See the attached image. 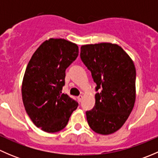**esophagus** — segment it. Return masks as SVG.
<instances>
[{
	"label": "esophagus",
	"mask_w": 158,
	"mask_h": 158,
	"mask_svg": "<svg viewBox=\"0 0 158 158\" xmlns=\"http://www.w3.org/2000/svg\"><path fill=\"white\" fill-rule=\"evenodd\" d=\"M77 98H78V100H79V102H82V95H79Z\"/></svg>",
	"instance_id": "esophagus-1"
}]
</instances>
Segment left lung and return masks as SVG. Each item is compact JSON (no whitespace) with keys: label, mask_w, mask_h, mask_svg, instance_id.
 Segmentation results:
<instances>
[{"label":"left lung","mask_w":158,"mask_h":158,"mask_svg":"<svg viewBox=\"0 0 158 158\" xmlns=\"http://www.w3.org/2000/svg\"><path fill=\"white\" fill-rule=\"evenodd\" d=\"M80 58L96 83L95 104L86 111L92 130L110 135L122 128L135 102L136 70L118 45L102 43L81 47Z\"/></svg>","instance_id":"1"}]
</instances>
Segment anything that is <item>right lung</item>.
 Here are the masks:
<instances>
[{"label":"right lung","mask_w":158,"mask_h":158,"mask_svg":"<svg viewBox=\"0 0 158 158\" xmlns=\"http://www.w3.org/2000/svg\"><path fill=\"white\" fill-rule=\"evenodd\" d=\"M79 54L76 44L63 39H49L35 51L22 85L23 106L37 128L55 133L67 125L77 102L62 93L66 69Z\"/></svg>","instance_id":"1"}]
</instances>
